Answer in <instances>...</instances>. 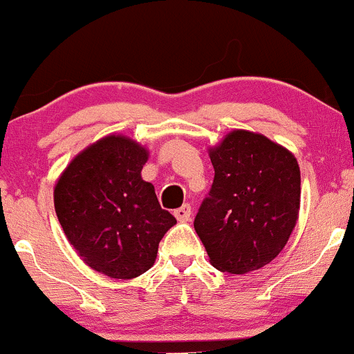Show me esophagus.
I'll use <instances>...</instances> for the list:
<instances>
[{
  "label": "esophagus",
  "mask_w": 354,
  "mask_h": 354,
  "mask_svg": "<svg viewBox=\"0 0 354 354\" xmlns=\"http://www.w3.org/2000/svg\"><path fill=\"white\" fill-rule=\"evenodd\" d=\"M191 213H193V211H191V206H189V205H183L181 208L174 209V216H176V219H178V221H180V223L189 221V219H191Z\"/></svg>",
  "instance_id": "esophagus-1"
}]
</instances>
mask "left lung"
Segmentation results:
<instances>
[{
  "mask_svg": "<svg viewBox=\"0 0 354 354\" xmlns=\"http://www.w3.org/2000/svg\"><path fill=\"white\" fill-rule=\"evenodd\" d=\"M208 153L214 180L194 230L216 270H259L281 253L298 221V161L290 149L248 129H233Z\"/></svg>",
  "mask_w": 354,
  "mask_h": 354,
  "instance_id": "left-lung-1",
  "label": "left lung"
}]
</instances>
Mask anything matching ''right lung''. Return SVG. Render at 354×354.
<instances>
[{
    "instance_id": "right-lung-1",
    "label": "right lung",
    "mask_w": 354,
    "mask_h": 354,
    "mask_svg": "<svg viewBox=\"0 0 354 354\" xmlns=\"http://www.w3.org/2000/svg\"><path fill=\"white\" fill-rule=\"evenodd\" d=\"M148 158L146 146L113 133L76 154L55 185L56 216L68 241L91 270L113 279L148 271L161 238L176 225L141 178Z\"/></svg>"
}]
</instances>
